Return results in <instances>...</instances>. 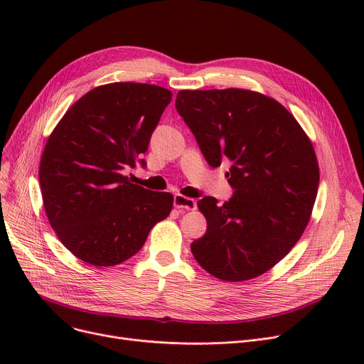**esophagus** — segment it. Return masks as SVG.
I'll use <instances>...</instances> for the list:
<instances>
[{"mask_svg": "<svg viewBox=\"0 0 364 364\" xmlns=\"http://www.w3.org/2000/svg\"><path fill=\"white\" fill-rule=\"evenodd\" d=\"M174 206L178 209H186V211H195L196 209V202L192 198H187L183 195H176L174 196Z\"/></svg>", "mask_w": 364, "mask_h": 364, "instance_id": "1", "label": "esophagus"}]
</instances>
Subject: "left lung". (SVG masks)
Returning a JSON list of instances; mask_svg holds the SVG:
<instances>
[{
    "label": "left lung",
    "mask_w": 364,
    "mask_h": 364,
    "mask_svg": "<svg viewBox=\"0 0 364 364\" xmlns=\"http://www.w3.org/2000/svg\"><path fill=\"white\" fill-rule=\"evenodd\" d=\"M176 107L203 153L227 172L230 200L205 196L206 233L190 245L203 270L224 282L261 276L302 236L320 180L316 151L294 114L277 100L243 90H181Z\"/></svg>",
    "instance_id": "obj_1"
}]
</instances>
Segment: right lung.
<instances>
[{
	"instance_id": "add662e5",
	"label": "right lung",
	"mask_w": 364,
	"mask_h": 364,
	"mask_svg": "<svg viewBox=\"0 0 364 364\" xmlns=\"http://www.w3.org/2000/svg\"><path fill=\"white\" fill-rule=\"evenodd\" d=\"M171 99L172 92L159 85L95 87L50 134L40 164L44 209L76 258L95 267L121 264L169 215L172 195L132 184L124 169L136 166L147 151Z\"/></svg>"
}]
</instances>
